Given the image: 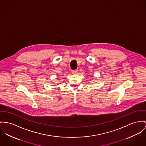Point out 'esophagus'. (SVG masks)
Listing matches in <instances>:
<instances>
[{"instance_id":"1","label":"esophagus","mask_w":146,"mask_h":146,"mask_svg":"<svg viewBox=\"0 0 146 146\" xmlns=\"http://www.w3.org/2000/svg\"><path fill=\"white\" fill-rule=\"evenodd\" d=\"M72 73H73V74H76L77 73H78V70L77 69H76V70H72Z\"/></svg>"}]
</instances>
